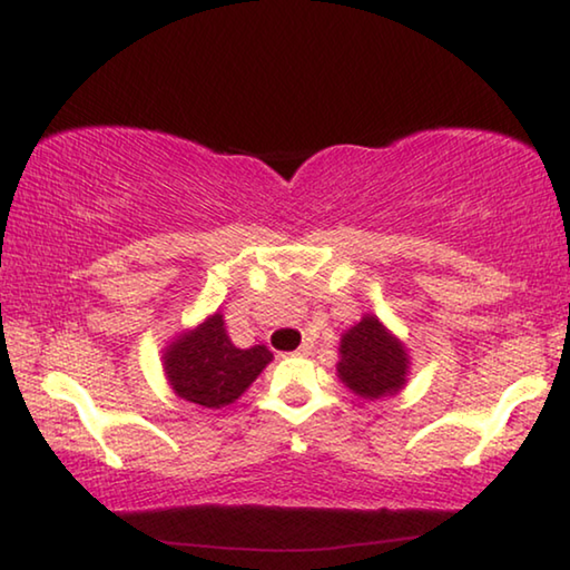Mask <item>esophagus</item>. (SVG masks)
I'll return each mask as SVG.
<instances>
[{"mask_svg": "<svg viewBox=\"0 0 570 570\" xmlns=\"http://www.w3.org/2000/svg\"><path fill=\"white\" fill-rule=\"evenodd\" d=\"M312 350H314V346L308 344V342H304L302 346H298V350H296L294 354H296V356H308V354H312Z\"/></svg>", "mask_w": 570, "mask_h": 570, "instance_id": "34e87169", "label": "esophagus"}]
</instances>
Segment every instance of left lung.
<instances>
[{
  "instance_id": "left-lung-1",
  "label": "left lung",
  "mask_w": 570,
  "mask_h": 570,
  "mask_svg": "<svg viewBox=\"0 0 570 570\" xmlns=\"http://www.w3.org/2000/svg\"><path fill=\"white\" fill-rule=\"evenodd\" d=\"M340 354L342 362L336 364L340 380L360 397L377 400L402 390L410 364L407 354L374 316H364L342 336Z\"/></svg>"
}]
</instances>
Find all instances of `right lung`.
Returning <instances> with one entry per match:
<instances>
[{"mask_svg": "<svg viewBox=\"0 0 570 570\" xmlns=\"http://www.w3.org/2000/svg\"><path fill=\"white\" fill-rule=\"evenodd\" d=\"M163 360L178 397L218 410L238 400L274 354L264 344L238 350L228 340L224 316L214 314L198 330L173 342Z\"/></svg>", "mask_w": 570, "mask_h": 570, "instance_id": "1", "label": "right lung"}]
</instances>
